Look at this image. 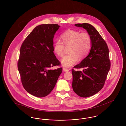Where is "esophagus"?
Here are the masks:
<instances>
[{
  "mask_svg": "<svg viewBox=\"0 0 126 126\" xmlns=\"http://www.w3.org/2000/svg\"><path fill=\"white\" fill-rule=\"evenodd\" d=\"M63 70L64 71V72H68L69 71V69H66L65 67H63Z\"/></svg>",
  "mask_w": 126,
  "mask_h": 126,
  "instance_id": "esophagus-1",
  "label": "esophagus"
}]
</instances>
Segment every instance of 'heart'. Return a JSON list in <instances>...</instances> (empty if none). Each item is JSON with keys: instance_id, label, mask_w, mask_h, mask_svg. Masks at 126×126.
<instances>
[{"instance_id": "obj_1", "label": "heart", "mask_w": 126, "mask_h": 126, "mask_svg": "<svg viewBox=\"0 0 126 126\" xmlns=\"http://www.w3.org/2000/svg\"><path fill=\"white\" fill-rule=\"evenodd\" d=\"M61 42L56 41L53 49L56 54L60 57L63 56L65 48H68V54L61 60L62 66L69 67L81 60L88 54L91 47L90 35L86 32H80L76 30H67L60 36Z\"/></svg>"}]
</instances>
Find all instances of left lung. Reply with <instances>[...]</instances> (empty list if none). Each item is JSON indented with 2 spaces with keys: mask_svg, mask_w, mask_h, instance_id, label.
I'll return each mask as SVG.
<instances>
[{
  "mask_svg": "<svg viewBox=\"0 0 126 126\" xmlns=\"http://www.w3.org/2000/svg\"><path fill=\"white\" fill-rule=\"evenodd\" d=\"M86 30L91 39V48L88 56L72 69V87L78 96H93L102 89L110 67L108 46L96 29L87 23L75 24Z\"/></svg>",
  "mask_w": 126,
  "mask_h": 126,
  "instance_id": "obj_1",
  "label": "left lung"
}]
</instances>
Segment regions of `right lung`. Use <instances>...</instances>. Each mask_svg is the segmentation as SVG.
Instances as JSON below:
<instances>
[{
	"mask_svg": "<svg viewBox=\"0 0 126 126\" xmlns=\"http://www.w3.org/2000/svg\"><path fill=\"white\" fill-rule=\"evenodd\" d=\"M60 26L41 24L36 26L23 42L17 63L25 90L37 97L47 96L53 89L62 72L53 51V38Z\"/></svg>",
	"mask_w": 126,
	"mask_h": 126,
	"instance_id": "obj_1",
	"label": "right lung"
}]
</instances>
